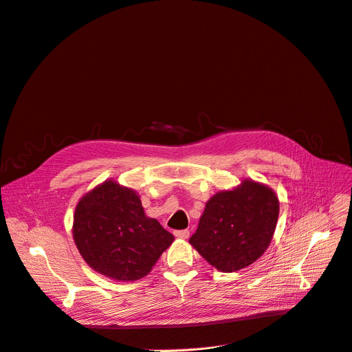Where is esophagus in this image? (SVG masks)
Instances as JSON below:
<instances>
[{
    "label": "esophagus",
    "instance_id": "34e87169",
    "mask_svg": "<svg viewBox=\"0 0 352 352\" xmlns=\"http://www.w3.org/2000/svg\"><path fill=\"white\" fill-rule=\"evenodd\" d=\"M174 236L177 239H188L190 232L188 230H177V232H174Z\"/></svg>",
    "mask_w": 352,
    "mask_h": 352
}]
</instances>
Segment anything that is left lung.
Returning <instances> with one entry per match:
<instances>
[{
    "label": "left lung",
    "mask_w": 352,
    "mask_h": 352,
    "mask_svg": "<svg viewBox=\"0 0 352 352\" xmlns=\"http://www.w3.org/2000/svg\"><path fill=\"white\" fill-rule=\"evenodd\" d=\"M278 217L274 191L261 182L243 179L234 190L210 198L190 243L217 270L236 272L266 252Z\"/></svg>",
    "instance_id": "1"
}]
</instances>
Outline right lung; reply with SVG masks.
I'll list each match as a JSON object with an SVG mask.
<instances>
[{
  "label": "right lung",
  "instance_id": "obj_1",
  "mask_svg": "<svg viewBox=\"0 0 352 352\" xmlns=\"http://www.w3.org/2000/svg\"><path fill=\"white\" fill-rule=\"evenodd\" d=\"M73 239L91 269L122 282L146 276L174 241L158 220L145 216L140 195L112 179L80 198Z\"/></svg>",
  "mask_w": 352,
  "mask_h": 352
}]
</instances>
